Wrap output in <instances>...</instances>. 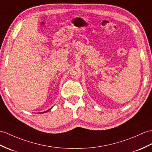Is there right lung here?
<instances>
[{"mask_svg": "<svg viewBox=\"0 0 152 152\" xmlns=\"http://www.w3.org/2000/svg\"><path fill=\"white\" fill-rule=\"evenodd\" d=\"M52 109V107L50 109H48V110H47V111H45V112H43V113H46V112H48L49 110H50V109Z\"/></svg>", "mask_w": 152, "mask_h": 152, "instance_id": "right-lung-1", "label": "right lung"}]
</instances>
